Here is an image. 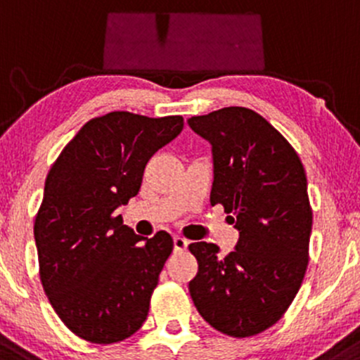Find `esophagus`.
<instances>
[{
  "label": "esophagus",
  "instance_id": "obj_1",
  "mask_svg": "<svg viewBox=\"0 0 360 360\" xmlns=\"http://www.w3.org/2000/svg\"><path fill=\"white\" fill-rule=\"evenodd\" d=\"M173 246H175V252H185L188 246V241L181 236L173 238Z\"/></svg>",
  "mask_w": 360,
  "mask_h": 360
}]
</instances>
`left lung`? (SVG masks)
I'll list each match as a JSON object with an SVG mask.
<instances>
[{
	"instance_id": "left-lung-1",
	"label": "left lung",
	"mask_w": 360,
	"mask_h": 360,
	"mask_svg": "<svg viewBox=\"0 0 360 360\" xmlns=\"http://www.w3.org/2000/svg\"><path fill=\"white\" fill-rule=\"evenodd\" d=\"M212 146L211 204L240 231L234 252L188 245L199 272L188 290L200 316L229 337L265 332L296 297L308 269L313 212L304 167L284 136L257 112L226 107L188 119Z\"/></svg>"
}]
</instances>
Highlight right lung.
<instances>
[{"instance_id":"add662e5","label":"right lung","mask_w":360,"mask_h":360,"mask_svg":"<svg viewBox=\"0 0 360 360\" xmlns=\"http://www.w3.org/2000/svg\"><path fill=\"white\" fill-rule=\"evenodd\" d=\"M181 129L180 115L95 117L47 175L34 224L40 282L83 340L122 342L146 321L173 240L167 231L137 236L115 211L137 195L149 158Z\"/></svg>"}]
</instances>
